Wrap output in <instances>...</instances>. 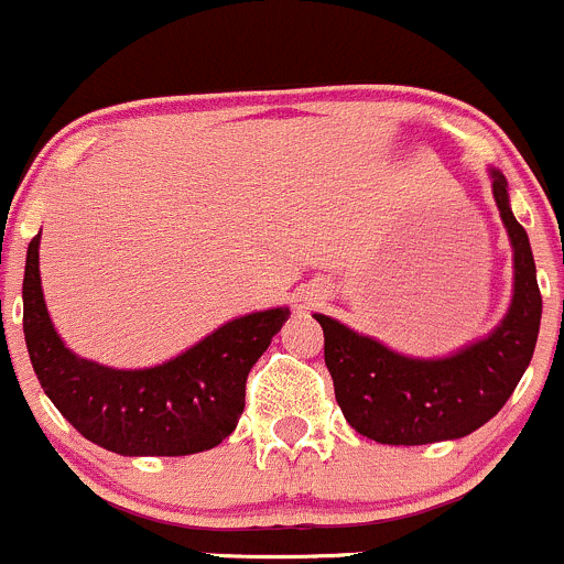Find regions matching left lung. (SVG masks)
<instances>
[{"label": "left lung", "instance_id": "1", "mask_svg": "<svg viewBox=\"0 0 564 564\" xmlns=\"http://www.w3.org/2000/svg\"><path fill=\"white\" fill-rule=\"evenodd\" d=\"M490 183L510 236L516 284L510 310L488 337L442 359H416L315 315L334 398L350 427L372 442L414 447L469 436L499 414L532 361L543 315L532 247L510 210L505 175L490 170Z\"/></svg>", "mask_w": 564, "mask_h": 564}]
</instances>
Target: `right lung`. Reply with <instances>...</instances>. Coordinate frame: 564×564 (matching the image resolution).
Masks as SVG:
<instances>
[{
	"instance_id": "add662e5",
	"label": "right lung",
	"mask_w": 564,
	"mask_h": 564,
	"mask_svg": "<svg viewBox=\"0 0 564 564\" xmlns=\"http://www.w3.org/2000/svg\"><path fill=\"white\" fill-rule=\"evenodd\" d=\"M41 236L26 249L24 339L30 361L59 414L117 455H194L236 431L247 376L290 317L288 306L225 323L164 365L115 370L65 348L48 317L37 265Z\"/></svg>"
}]
</instances>
